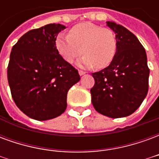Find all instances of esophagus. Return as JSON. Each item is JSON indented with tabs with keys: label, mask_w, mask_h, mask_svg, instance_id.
<instances>
[{
	"label": "esophagus",
	"mask_w": 159,
	"mask_h": 159,
	"mask_svg": "<svg viewBox=\"0 0 159 159\" xmlns=\"http://www.w3.org/2000/svg\"><path fill=\"white\" fill-rule=\"evenodd\" d=\"M78 73H79L80 76H83V75H84V74H85V71H83V70H78Z\"/></svg>",
	"instance_id": "esophagus-1"
}]
</instances>
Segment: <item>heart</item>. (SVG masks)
<instances>
[{
  "label": "heart",
  "instance_id": "1",
  "mask_svg": "<svg viewBox=\"0 0 159 159\" xmlns=\"http://www.w3.org/2000/svg\"><path fill=\"white\" fill-rule=\"evenodd\" d=\"M56 48L66 62H73L82 53L81 66L97 69L105 68L113 60L117 40L113 31L91 23H82L70 30L69 35H59Z\"/></svg>",
  "mask_w": 159,
  "mask_h": 159
}]
</instances>
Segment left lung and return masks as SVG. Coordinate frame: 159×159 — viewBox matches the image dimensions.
Segmentation results:
<instances>
[{"label": "left lung", "mask_w": 159, "mask_h": 159, "mask_svg": "<svg viewBox=\"0 0 159 159\" xmlns=\"http://www.w3.org/2000/svg\"><path fill=\"white\" fill-rule=\"evenodd\" d=\"M116 34L117 52L107 68L92 76V104L99 113L112 118L129 116L140 107L148 92L150 70L143 46L133 33L107 22Z\"/></svg>", "instance_id": "1"}]
</instances>
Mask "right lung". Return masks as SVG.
<instances>
[{"mask_svg":"<svg viewBox=\"0 0 159 159\" xmlns=\"http://www.w3.org/2000/svg\"><path fill=\"white\" fill-rule=\"evenodd\" d=\"M66 26L49 24L26 32L12 47L7 80L16 106L38 121L59 117L66 111L68 90L79 82L77 70L56 48Z\"/></svg>","mask_w":159,"mask_h":159,"instance_id":"obj_1","label":"right lung"}]
</instances>
